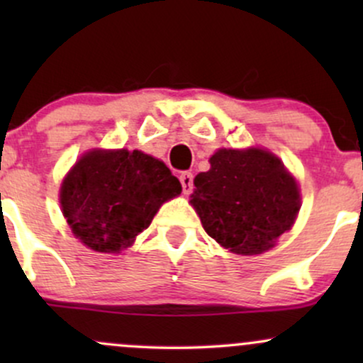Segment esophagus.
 <instances>
[{
	"label": "esophagus",
	"instance_id": "34e87169",
	"mask_svg": "<svg viewBox=\"0 0 363 363\" xmlns=\"http://www.w3.org/2000/svg\"><path fill=\"white\" fill-rule=\"evenodd\" d=\"M179 181H181V184H182V193L189 194L191 191H193V174H191V172H181V176H179Z\"/></svg>",
	"mask_w": 363,
	"mask_h": 363
}]
</instances>
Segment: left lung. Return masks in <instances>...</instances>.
I'll use <instances>...</instances> for the list:
<instances>
[{"label":"left lung","mask_w":363,"mask_h":363,"mask_svg":"<svg viewBox=\"0 0 363 363\" xmlns=\"http://www.w3.org/2000/svg\"><path fill=\"white\" fill-rule=\"evenodd\" d=\"M194 179L193 206L206 234L237 254H261L290 230L301 208L297 182L259 148L218 150Z\"/></svg>","instance_id":"left-lung-1"}]
</instances>
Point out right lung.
I'll list each match as a JSON object with an SVG mask.
<instances>
[{"label":"right lung","mask_w":363,"mask_h":363,"mask_svg":"<svg viewBox=\"0 0 363 363\" xmlns=\"http://www.w3.org/2000/svg\"><path fill=\"white\" fill-rule=\"evenodd\" d=\"M182 186L157 158L128 150L90 152L61 186L62 213L73 234L99 252H119L152 223Z\"/></svg>","instance_id":"1"}]
</instances>
